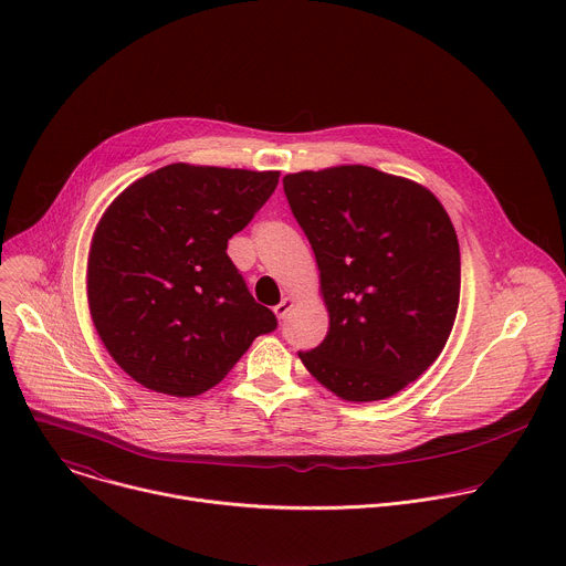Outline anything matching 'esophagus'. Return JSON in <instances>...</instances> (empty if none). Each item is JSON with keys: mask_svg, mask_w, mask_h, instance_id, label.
I'll return each mask as SVG.
<instances>
[{"mask_svg": "<svg viewBox=\"0 0 566 566\" xmlns=\"http://www.w3.org/2000/svg\"><path fill=\"white\" fill-rule=\"evenodd\" d=\"M291 308H293V297H289V295H286V297H282L277 306H273V311H275V315H277L280 319H282V317H286Z\"/></svg>", "mask_w": 566, "mask_h": 566, "instance_id": "obj_1", "label": "esophagus"}]
</instances>
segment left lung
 <instances>
[{"instance_id": "1", "label": "left lung", "mask_w": 566, "mask_h": 566, "mask_svg": "<svg viewBox=\"0 0 566 566\" xmlns=\"http://www.w3.org/2000/svg\"><path fill=\"white\" fill-rule=\"evenodd\" d=\"M313 249L329 332L300 352L308 374L343 400H382L443 352L459 308L454 226L421 184L367 166L282 179Z\"/></svg>"}]
</instances>
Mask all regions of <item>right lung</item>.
I'll return each instance as SVG.
<instances>
[{
  "instance_id": "add662e5",
  "label": "right lung",
  "mask_w": 566,
  "mask_h": 566,
  "mask_svg": "<svg viewBox=\"0 0 566 566\" xmlns=\"http://www.w3.org/2000/svg\"><path fill=\"white\" fill-rule=\"evenodd\" d=\"M280 172L172 164L127 186L90 247L94 327L143 387L192 398L277 327L226 255L275 192Z\"/></svg>"
}]
</instances>
